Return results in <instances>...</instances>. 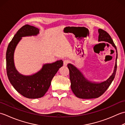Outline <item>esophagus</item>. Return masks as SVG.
<instances>
[{"label":"esophagus","mask_w":125,"mask_h":125,"mask_svg":"<svg viewBox=\"0 0 125 125\" xmlns=\"http://www.w3.org/2000/svg\"><path fill=\"white\" fill-rule=\"evenodd\" d=\"M69 62H70V61L69 60H64V62H63V64H64V65H65V66L67 65V64H68L69 63Z\"/></svg>","instance_id":"34e87169"}]
</instances>
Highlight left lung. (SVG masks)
I'll return each instance as SVG.
<instances>
[{
  "instance_id": "8db88e82",
  "label": "left lung",
  "mask_w": 125,
  "mask_h": 125,
  "mask_svg": "<svg viewBox=\"0 0 125 125\" xmlns=\"http://www.w3.org/2000/svg\"><path fill=\"white\" fill-rule=\"evenodd\" d=\"M98 33V41H105L111 43L115 48L117 53L115 45L108 33L102 29H99ZM117 57L118 55L116 54V62L113 73L106 81L100 83H93L88 81L76 67L70 63L68 64L67 66L69 70L71 89L76 96L82 99H92L101 96L106 91L115 77L117 68Z\"/></svg>"
}]
</instances>
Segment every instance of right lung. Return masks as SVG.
<instances>
[{
	"instance_id": "obj_1",
	"label": "right lung",
	"mask_w": 125,
	"mask_h": 125,
	"mask_svg": "<svg viewBox=\"0 0 125 125\" xmlns=\"http://www.w3.org/2000/svg\"><path fill=\"white\" fill-rule=\"evenodd\" d=\"M38 28L25 25L19 30L8 46L6 58L7 75L10 84L20 94L30 99L43 97L48 90L52 78L63 66L62 60L44 64L38 73L31 76H24L18 73L14 63V52L22 37L36 35Z\"/></svg>"
}]
</instances>
